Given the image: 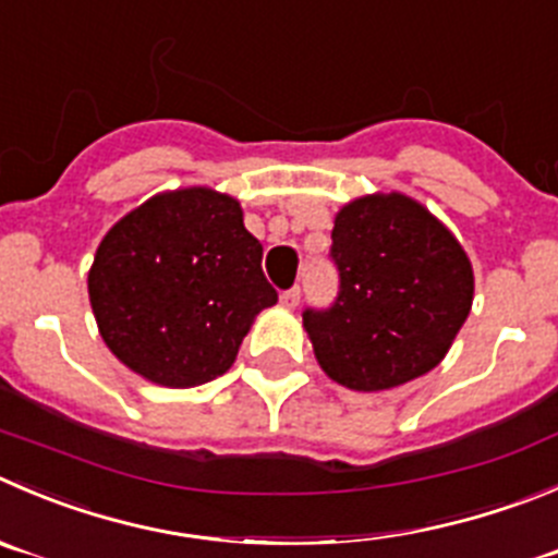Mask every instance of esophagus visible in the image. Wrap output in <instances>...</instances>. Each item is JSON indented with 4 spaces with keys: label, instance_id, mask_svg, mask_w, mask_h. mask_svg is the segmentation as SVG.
<instances>
[{
    "label": "esophagus",
    "instance_id": "1",
    "mask_svg": "<svg viewBox=\"0 0 558 558\" xmlns=\"http://www.w3.org/2000/svg\"><path fill=\"white\" fill-rule=\"evenodd\" d=\"M279 301H282V306H288V310H295V306L301 304V288L284 290V293L279 295Z\"/></svg>",
    "mask_w": 558,
    "mask_h": 558
}]
</instances>
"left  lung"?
<instances>
[{
    "instance_id": "1",
    "label": "left lung",
    "mask_w": 558,
    "mask_h": 558,
    "mask_svg": "<svg viewBox=\"0 0 558 558\" xmlns=\"http://www.w3.org/2000/svg\"><path fill=\"white\" fill-rule=\"evenodd\" d=\"M339 293L304 310L317 364L355 391H384L441 364L474 301L458 238L405 194H369L333 219Z\"/></svg>"
}]
</instances>
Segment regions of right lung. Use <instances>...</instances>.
Returning a JSON list of instances; mask_svg holds the SVG:
<instances>
[{"label": "right lung", "instance_id": "obj_1", "mask_svg": "<svg viewBox=\"0 0 558 558\" xmlns=\"http://www.w3.org/2000/svg\"><path fill=\"white\" fill-rule=\"evenodd\" d=\"M87 290L106 348L169 389L225 375L254 317L279 299L238 199L205 185L156 194L117 221Z\"/></svg>", "mask_w": 558, "mask_h": 558}]
</instances>
